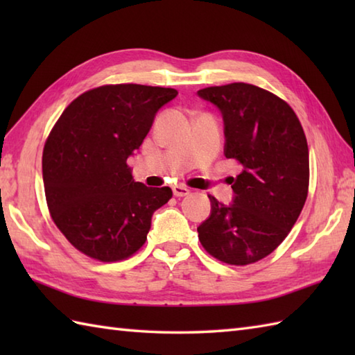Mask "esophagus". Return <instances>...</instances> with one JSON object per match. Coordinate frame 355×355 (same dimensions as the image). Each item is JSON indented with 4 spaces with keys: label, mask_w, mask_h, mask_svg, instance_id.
I'll return each instance as SVG.
<instances>
[{
    "label": "esophagus",
    "mask_w": 355,
    "mask_h": 355,
    "mask_svg": "<svg viewBox=\"0 0 355 355\" xmlns=\"http://www.w3.org/2000/svg\"><path fill=\"white\" fill-rule=\"evenodd\" d=\"M172 191H173V195H175V197H187V195L191 193V191L187 189L186 186H183V184H177V186H173L172 187Z\"/></svg>",
    "instance_id": "1"
}]
</instances>
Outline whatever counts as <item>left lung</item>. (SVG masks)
Returning a JSON list of instances; mask_svg holds the SVG:
<instances>
[{"label": "left lung", "instance_id": "1", "mask_svg": "<svg viewBox=\"0 0 355 355\" xmlns=\"http://www.w3.org/2000/svg\"><path fill=\"white\" fill-rule=\"evenodd\" d=\"M198 96L220 108L224 154L243 168L232 178L230 206L209 195L212 210L198 239L218 261L248 266L276 250L302 212L310 184L304 128L288 103L252 84L207 87Z\"/></svg>", "mask_w": 355, "mask_h": 355}]
</instances>
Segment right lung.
I'll use <instances>...</instances> for the list:
<instances>
[{"label":"right lung","instance_id":"1","mask_svg":"<svg viewBox=\"0 0 355 355\" xmlns=\"http://www.w3.org/2000/svg\"><path fill=\"white\" fill-rule=\"evenodd\" d=\"M177 94L163 87L102 85L78 96L53 126L42 153L45 200L56 227L80 253L116 262L145 244L153 214L172 191L134 182L126 160Z\"/></svg>","mask_w":355,"mask_h":355}]
</instances>
